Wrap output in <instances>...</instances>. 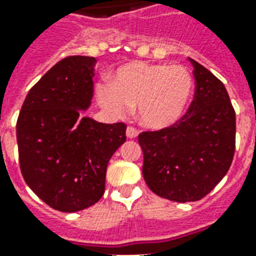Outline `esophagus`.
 I'll list each match as a JSON object with an SVG mask.
<instances>
[{
	"mask_svg": "<svg viewBox=\"0 0 256 256\" xmlns=\"http://www.w3.org/2000/svg\"><path fill=\"white\" fill-rule=\"evenodd\" d=\"M126 136H128V138H136V137L138 136V132H137V128L128 126V128H126Z\"/></svg>",
	"mask_w": 256,
	"mask_h": 256,
	"instance_id": "esophagus-1",
	"label": "esophagus"
}]
</instances>
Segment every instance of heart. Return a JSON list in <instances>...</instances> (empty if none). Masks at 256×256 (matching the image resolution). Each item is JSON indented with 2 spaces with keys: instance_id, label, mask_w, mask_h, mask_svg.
<instances>
[{
  "instance_id": "obj_1",
  "label": "heart",
  "mask_w": 256,
  "mask_h": 256,
  "mask_svg": "<svg viewBox=\"0 0 256 256\" xmlns=\"http://www.w3.org/2000/svg\"><path fill=\"white\" fill-rule=\"evenodd\" d=\"M194 80L184 66L134 62L116 70L112 84H100L101 106L123 116L136 106V116L145 128L160 130L184 116L192 100Z\"/></svg>"
}]
</instances>
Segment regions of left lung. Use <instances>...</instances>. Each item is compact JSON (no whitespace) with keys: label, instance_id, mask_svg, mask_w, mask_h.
<instances>
[{"label":"left lung","instance_id":"left-lung-1","mask_svg":"<svg viewBox=\"0 0 256 256\" xmlns=\"http://www.w3.org/2000/svg\"><path fill=\"white\" fill-rule=\"evenodd\" d=\"M194 96L177 123L142 132V176L160 198L198 202L216 186L234 156L236 114L220 79L193 58Z\"/></svg>","mask_w":256,"mask_h":256}]
</instances>
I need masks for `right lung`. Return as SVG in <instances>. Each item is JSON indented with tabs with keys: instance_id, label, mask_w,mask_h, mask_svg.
<instances>
[{
	"instance_id": "add662e5",
	"label": "right lung",
	"mask_w": 256,
	"mask_h": 256,
	"mask_svg": "<svg viewBox=\"0 0 256 256\" xmlns=\"http://www.w3.org/2000/svg\"><path fill=\"white\" fill-rule=\"evenodd\" d=\"M96 58L70 56L28 92L16 123L26 184L63 212L96 204L106 190L108 162L126 141V124L84 115L93 97Z\"/></svg>"
}]
</instances>
